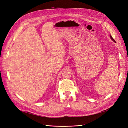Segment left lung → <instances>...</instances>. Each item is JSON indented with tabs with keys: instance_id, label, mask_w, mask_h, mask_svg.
<instances>
[{
	"instance_id": "1",
	"label": "left lung",
	"mask_w": 128,
	"mask_h": 128,
	"mask_svg": "<svg viewBox=\"0 0 128 128\" xmlns=\"http://www.w3.org/2000/svg\"><path fill=\"white\" fill-rule=\"evenodd\" d=\"M110 38H111V39H112V40H113V41H114V42H115V40H114V39H113V38L112 37V36H111V35H110Z\"/></svg>"
}]
</instances>
